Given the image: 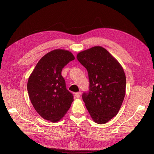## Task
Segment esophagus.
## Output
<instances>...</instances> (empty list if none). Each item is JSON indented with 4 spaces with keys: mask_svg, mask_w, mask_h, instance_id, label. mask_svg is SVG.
Listing matches in <instances>:
<instances>
[{
    "mask_svg": "<svg viewBox=\"0 0 154 154\" xmlns=\"http://www.w3.org/2000/svg\"><path fill=\"white\" fill-rule=\"evenodd\" d=\"M75 95V97L77 99H79V98H80V97L81 96V93H80V92H76Z\"/></svg>",
    "mask_w": 154,
    "mask_h": 154,
    "instance_id": "esophagus-1",
    "label": "esophagus"
}]
</instances>
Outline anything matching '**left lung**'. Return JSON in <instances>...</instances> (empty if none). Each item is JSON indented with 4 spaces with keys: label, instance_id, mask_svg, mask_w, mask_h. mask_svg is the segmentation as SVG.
Returning <instances> with one entry per match:
<instances>
[{
    "label": "left lung",
    "instance_id": "obj_1",
    "mask_svg": "<svg viewBox=\"0 0 154 154\" xmlns=\"http://www.w3.org/2000/svg\"><path fill=\"white\" fill-rule=\"evenodd\" d=\"M77 59L87 70L89 78V92L82 95L85 107L94 122L106 124L118 114L125 97L123 67L101 46L80 52Z\"/></svg>",
    "mask_w": 154,
    "mask_h": 154
}]
</instances>
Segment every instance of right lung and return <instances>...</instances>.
Instances as JSON below:
<instances>
[{"label": "right lung", "mask_w": 154, "mask_h": 154, "mask_svg": "<svg viewBox=\"0 0 154 154\" xmlns=\"http://www.w3.org/2000/svg\"><path fill=\"white\" fill-rule=\"evenodd\" d=\"M74 59L69 51L53 50L40 59L29 77L27 91L32 106L43 119L51 122L60 121L74 101L61 72Z\"/></svg>", "instance_id": "right-lung-1"}]
</instances>
